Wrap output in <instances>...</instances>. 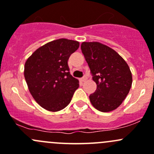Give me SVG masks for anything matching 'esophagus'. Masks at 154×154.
<instances>
[{"instance_id":"1","label":"esophagus","mask_w":154,"mask_h":154,"mask_svg":"<svg viewBox=\"0 0 154 154\" xmlns=\"http://www.w3.org/2000/svg\"><path fill=\"white\" fill-rule=\"evenodd\" d=\"M86 80H87V77H86V76H84V77H83L81 79H80V80H81L82 82H85Z\"/></svg>"}]
</instances>
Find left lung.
<instances>
[{"instance_id":"left-lung-1","label":"left lung","mask_w":154,"mask_h":154,"mask_svg":"<svg viewBox=\"0 0 154 154\" xmlns=\"http://www.w3.org/2000/svg\"><path fill=\"white\" fill-rule=\"evenodd\" d=\"M81 51L97 84L90 94L92 106L103 112L118 108L132 86V74L128 65L116 51L100 42H83Z\"/></svg>"}]
</instances>
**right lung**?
<instances>
[{
    "mask_svg": "<svg viewBox=\"0 0 154 154\" xmlns=\"http://www.w3.org/2000/svg\"><path fill=\"white\" fill-rule=\"evenodd\" d=\"M80 43L60 38L36 50L24 65V77L29 91L42 108L57 112L66 107L79 87L70 74L68 60Z\"/></svg>",
    "mask_w": 154,
    "mask_h": 154,
    "instance_id": "right-lung-1",
    "label": "right lung"
}]
</instances>
